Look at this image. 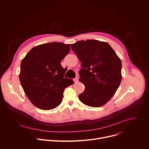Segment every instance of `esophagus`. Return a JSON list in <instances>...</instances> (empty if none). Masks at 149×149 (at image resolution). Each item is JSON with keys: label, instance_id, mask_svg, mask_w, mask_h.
<instances>
[{"label": "esophagus", "instance_id": "34e87169", "mask_svg": "<svg viewBox=\"0 0 149 149\" xmlns=\"http://www.w3.org/2000/svg\"><path fill=\"white\" fill-rule=\"evenodd\" d=\"M74 82H75V83H77V82H78V78H75L74 79Z\"/></svg>", "mask_w": 149, "mask_h": 149}]
</instances>
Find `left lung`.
Listing matches in <instances>:
<instances>
[{"mask_svg": "<svg viewBox=\"0 0 149 149\" xmlns=\"http://www.w3.org/2000/svg\"><path fill=\"white\" fill-rule=\"evenodd\" d=\"M81 61L79 81L85 86L78 95L84 104L100 107L107 103L117 90L121 79L120 58L105 42L87 39L71 45Z\"/></svg>", "mask_w": 149, "mask_h": 149, "instance_id": "obj_1", "label": "left lung"}]
</instances>
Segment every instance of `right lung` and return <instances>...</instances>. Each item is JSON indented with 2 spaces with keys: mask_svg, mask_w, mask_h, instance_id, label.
<instances>
[{
  "mask_svg": "<svg viewBox=\"0 0 149 149\" xmlns=\"http://www.w3.org/2000/svg\"><path fill=\"white\" fill-rule=\"evenodd\" d=\"M70 44L51 42L32 48L21 61L19 79L30 101L39 109L52 110L61 103L63 93L74 82L63 78L60 64L69 53Z\"/></svg>",
  "mask_w": 149,
  "mask_h": 149,
  "instance_id": "add662e5",
  "label": "right lung"
}]
</instances>
